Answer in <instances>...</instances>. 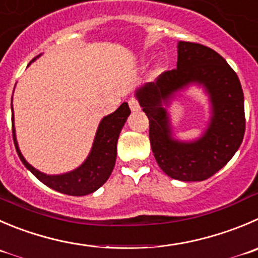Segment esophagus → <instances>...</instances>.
Returning <instances> with one entry per match:
<instances>
[{
    "label": "esophagus",
    "instance_id": "1",
    "mask_svg": "<svg viewBox=\"0 0 258 258\" xmlns=\"http://www.w3.org/2000/svg\"><path fill=\"white\" fill-rule=\"evenodd\" d=\"M129 106H131L132 111H137V110L141 109V105H139L138 99H136V97H132V99H129Z\"/></svg>",
    "mask_w": 258,
    "mask_h": 258
}]
</instances>
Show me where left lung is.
Listing matches in <instances>:
<instances>
[{
  "instance_id": "8db88e82",
  "label": "left lung",
  "mask_w": 258,
  "mask_h": 258,
  "mask_svg": "<svg viewBox=\"0 0 258 258\" xmlns=\"http://www.w3.org/2000/svg\"><path fill=\"white\" fill-rule=\"evenodd\" d=\"M191 82L204 84L211 95L213 116L200 140L181 144L170 138L165 103L173 92ZM149 120V141L161 170L180 181H204L230 161L246 131L244 97L237 73L213 49L192 41L178 43L177 68L137 91Z\"/></svg>"
}]
</instances>
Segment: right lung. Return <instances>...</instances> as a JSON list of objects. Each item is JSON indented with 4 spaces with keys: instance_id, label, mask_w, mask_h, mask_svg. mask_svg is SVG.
<instances>
[{
    "instance_id": "obj_1",
    "label": "right lung",
    "mask_w": 258,
    "mask_h": 258,
    "mask_svg": "<svg viewBox=\"0 0 258 258\" xmlns=\"http://www.w3.org/2000/svg\"><path fill=\"white\" fill-rule=\"evenodd\" d=\"M129 114H131L129 105L127 102H124L120 105L116 111L105 116L99 125L96 138L88 158L77 170L64 175L49 176L39 172L33 166H30L17 147L15 127L12 124V138H14L15 148L24 166L44 185L66 195H88L101 187L111 175L116 161L117 139ZM12 122H14V116H12Z\"/></svg>"
}]
</instances>
